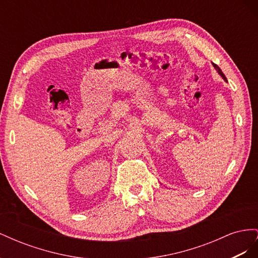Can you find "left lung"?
I'll list each match as a JSON object with an SVG mask.
<instances>
[{
    "instance_id": "1",
    "label": "left lung",
    "mask_w": 258,
    "mask_h": 258,
    "mask_svg": "<svg viewBox=\"0 0 258 258\" xmlns=\"http://www.w3.org/2000/svg\"><path fill=\"white\" fill-rule=\"evenodd\" d=\"M213 67L215 68V70H216V71H217V73L220 74V75L223 77V79H224L226 82H227V80H226V76H225V75H224V73L222 72V70H221L220 68H218V66H217V64H215V63H213Z\"/></svg>"
}]
</instances>
